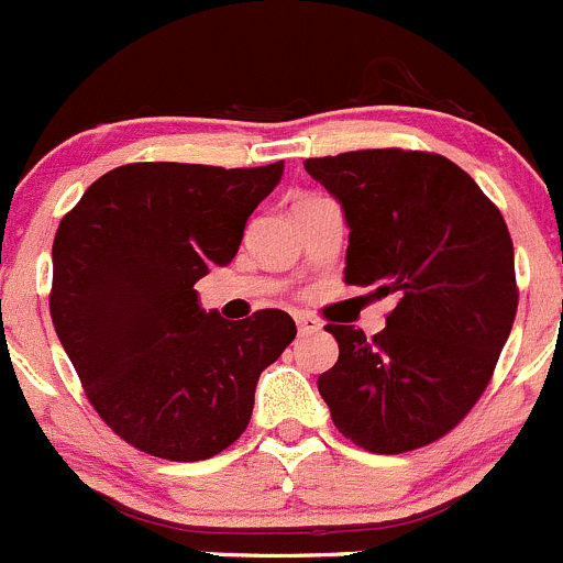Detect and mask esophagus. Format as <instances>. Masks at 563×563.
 I'll use <instances>...</instances> for the list:
<instances>
[{"label": "esophagus", "mask_w": 563, "mask_h": 563, "mask_svg": "<svg viewBox=\"0 0 563 563\" xmlns=\"http://www.w3.org/2000/svg\"><path fill=\"white\" fill-rule=\"evenodd\" d=\"M295 322H298L300 333H314L322 328V322L317 320L314 314H303V311H300V314H295Z\"/></svg>", "instance_id": "34e87169"}]
</instances>
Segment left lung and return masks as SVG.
Returning a JSON list of instances; mask_svg holds the SVG:
<instances>
[{
  "label": "left lung",
  "mask_w": 563,
  "mask_h": 563,
  "mask_svg": "<svg viewBox=\"0 0 563 563\" xmlns=\"http://www.w3.org/2000/svg\"><path fill=\"white\" fill-rule=\"evenodd\" d=\"M350 227L344 282L394 295L386 328L328 322L339 358L317 388L336 430L375 454L446 435L493 377L517 311L515 249L500 210L454 161L355 150L303 161Z\"/></svg>",
  "instance_id": "left-lung-1"
}]
</instances>
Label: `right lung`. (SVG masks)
Segmentation results:
<instances>
[{"label":"right lung","mask_w":563,"mask_h":563,"mask_svg":"<svg viewBox=\"0 0 563 563\" xmlns=\"http://www.w3.org/2000/svg\"><path fill=\"white\" fill-rule=\"evenodd\" d=\"M254 169L125 164L92 183L54 235V331L100 419L125 443L197 463L243 435L254 388L295 339L282 309L205 311L197 284L230 265L282 180Z\"/></svg>","instance_id":"right-lung-1"}]
</instances>
